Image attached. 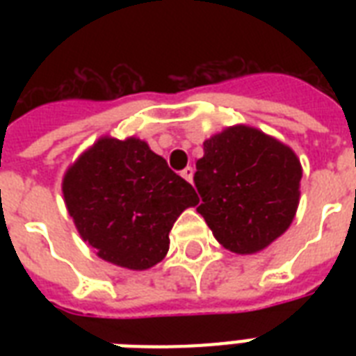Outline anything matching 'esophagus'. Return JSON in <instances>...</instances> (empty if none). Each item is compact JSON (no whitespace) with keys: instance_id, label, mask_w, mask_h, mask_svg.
I'll use <instances>...</instances> for the list:
<instances>
[{"instance_id":"obj_1","label":"esophagus","mask_w":356,"mask_h":356,"mask_svg":"<svg viewBox=\"0 0 356 356\" xmlns=\"http://www.w3.org/2000/svg\"><path fill=\"white\" fill-rule=\"evenodd\" d=\"M181 175H183V177L186 179V181H188V183H192V177H194V168L186 166L183 170V172H181Z\"/></svg>"}]
</instances>
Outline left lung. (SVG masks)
Segmentation results:
<instances>
[{
  "instance_id": "1",
  "label": "left lung",
  "mask_w": 356,
  "mask_h": 356,
  "mask_svg": "<svg viewBox=\"0 0 356 356\" xmlns=\"http://www.w3.org/2000/svg\"><path fill=\"white\" fill-rule=\"evenodd\" d=\"M203 151L194 173L197 212L223 248L257 253L290 227L303 172L288 145L236 125L205 140Z\"/></svg>"
}]
</instances>
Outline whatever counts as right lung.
I'll return each mask as SVG.
<instances>
[{"instance_id":"1","label":"right lung","mask_w":356,"mask_h":356,"mask_svg":"<svg viewBox=\"0 0 356 356\" xmlns=\"http://www.w3.org/2000/svg\"><path fill=\"white\" fill-rule=\"evenodd\" d=\"M63 194L83 240L127 270L161 262L179 214L200 203L192 184L138 138L97 140L66 172Z\"/></svg>"}]
</instances>
